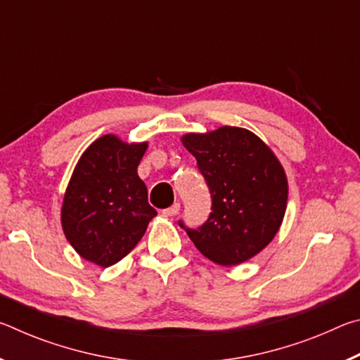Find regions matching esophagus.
<instances>
[{
    "label": "esophagus",
    "mask_w": 360,
    "mask_h": 360,
    "mask_svg": "<svg viewBox=\"0 0 360 360\" xmlns=\"http://www.w3.org/2000/svg\"><path fill=\"white\" fill-rule=\"evenodd\" d=\"M179 210H181V205H179V203H174V205L169 206V208L163 210L162 214H165V216H176V214H178V212H179Z\"/></svg>",
    "instance_id": "obj_1"
}]
</instances>
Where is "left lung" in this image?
<instances>
[{
    "label": "left lung",
    "instance_id": "8db88e82",
    "mask_svg": "<svg viewBox=\"0 0 360 360\" xmlns=\"http://www.w3.org/2000/svg\"><path fill=\"white\" fill-rule=\"evenodd\" d=\"M211 193L197 229L178 224L205 257L230 266L254 257L276 235L288 205V179L275 154L252 131L221 127L182 136Z\"/></svg>",
    "mask_w": 360,
    "mask_h": 360
}]
</instances>
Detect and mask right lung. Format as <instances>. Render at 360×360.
Masks as SVG:
<instances>
[{
  "mask_svg": "<svg viewBox=\"0 0 360 360\" xmlns=\"http://www.w3.org/2000/svg\"><path fill=\"white\" fill-rule=\"evenodd\" d=\"M148 144L105 135L84 152L66 188L62 225L81 257L100 266L117 264L143 238L157 211L136 173Z\"/></svg>",
  "mask_w": 360,
  "mask_h": 360,
  "instance_id": "right-lung-1",
  "label": "right lung"
}]
</instances>
